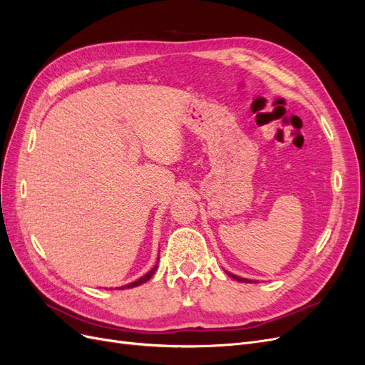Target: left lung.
Returning <instances> with one entry per match:
<instances>
[{"label": "left lung", "instance_id": "obj_1", "mask_svg": "<svg viewBox=\"0 0 365 365\" xmlns=\"http://www.w3.org/2000/svg\"><path fill=\"white\" fill-rule=\"evenodd\" d=\"M228 275L231 279H235V280H237V282H250V280H247V279H240V277H237V275H233V274H230L228 272Z\"/></svg>", "mask_w": 365, "mask_h": 365}]
</instances>
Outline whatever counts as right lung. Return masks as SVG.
Segmentation results:
<instances>
[{"mask_svg": "<svg viewBox=\"0 0 365 365\" xmlns=\"http://www.w3.org/2000/svg\"><path fill=\"white\" fill-rule=\"evenodd\" d=\"M155 271H157V267H153V268H152V269H150V271H149V272H148L146 275H143V277H141V279H138V280H137V282H134V283H129V284H126V286H125V288H128V289H129V288H134V286L143 284V283H145V282H148V280H149V279L152 277V275H153V272H155Z\"/></svg>", "mask_w": 365, "mask_h": 365, "instance_id": "add662e5", "label": "right lung"}]
</instances>
